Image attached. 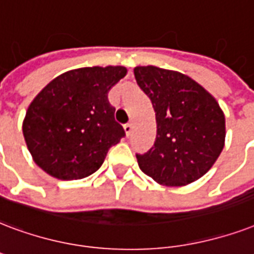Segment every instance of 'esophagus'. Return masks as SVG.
Segmentation results:
<instances>
[{
  "mask_svg": "<svg viewBox=\"0 0 254 254\" xmlns=\"http://www.w3.org/2000/svg\"><path fill=\"white\" fill-rule=\"evenodd\" d=\"M131 129H133V127H131V124H127V125H124V130H125V133H127V137L130 135Z\"/></svg>",
  "mask_w": 254,
  "mask_h": 254,
  "instance_id": "obj_1",
  "label": "esophagus"
}]
</instances>
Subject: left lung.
I'll list each match as a JSON object with an SVG mask.
<instances>
[{"instance_id": "obj_1", "label": "left lung", "mask_w": 254, "mask_h": 254, "mask_svg": "<svg viewBox=\"0 0 254 254\" xmlns=\"http://www.w3.org/2000/svg\"><path fill=\"white\" fill-rule=\"evenodd\" d=\"M134 77L152 101L157 124L152 149L137 154L140 169L165 187L194 183L224 149V112L206 89L180 71L135 66Z\"/></svg>"}]
</instances>
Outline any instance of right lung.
I'll return each mask as SVG.
<instances>
[{
  "label": "right lung",
  "instance_id": "add662e5",
  "mask_svg": "<svg viewBox=\"0 0 254 254\" xmlns=\"http://www.w3.org/2000/svg\"><path fill=\"white\" fill-rule=\"evenodd\" d=\"M125 66L65 71L30 102L22 133L33 161L58 180H81L100 169L110 146L125 135L114 121L108 92Z\"/></svg>",
  "mask_w": 254,
  "mask_h": 254
}]
</instances>
